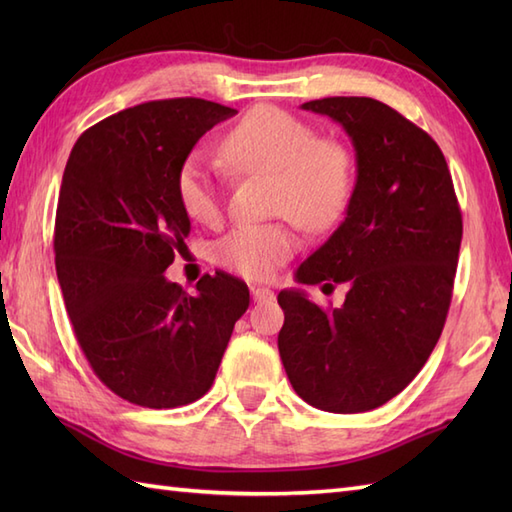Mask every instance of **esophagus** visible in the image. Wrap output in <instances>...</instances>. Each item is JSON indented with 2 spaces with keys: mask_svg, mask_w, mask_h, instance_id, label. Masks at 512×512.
Returning a JSON list of instances; mask_svg holds the SVG:
<instances>
[{
  "mask_svg": "<svg viewBox=\"0 0 512 512\" xmlns=\"http://www.w3.org/2000/svg\"><path fill=\"white\" fill-rule=\"evenodd\" d=\"M250 297H253V301L262 303V301L275 299V292L266 286H250Z\"/></svg>",
  "mask_w": 512,
  "mask_h": 512,
  "instance_id": "34e87169",
  "label": "esophagus"
}]
</instances>
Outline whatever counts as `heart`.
<instances>
[{
  "label": "heart",
  "instance_id": "1",
  "mask_svg": "<svg viewBox=\"0 0 512 512\" xmlns=\"http://www.w3.org/2000/svg\"><path fill=\"white\" fill-rule=\"evenodd\" d=\"M220 151L239 171L275 178L273 211L290 215L310 231L339 222L352 198V160L330 138H317L314 127L279 107L250 110L228 129ZM178 200L191 220L215 224L222 215V189L200 154L182 162L176 180ZM297 250V235L284 222L244 224L217 244L220 264L235 273L264 279Z\"/></svg>",
  "mask_w": 512,
  "mask_h": 512
}]
</instances>
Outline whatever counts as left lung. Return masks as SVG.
Returning a JSON list of instances; mask_svg holds the SVG:
<instances>
[{
	"label": "left lung",
	"instance_id": "8db88e82",
	"mask_svg": "<svg viewBox=\"0 0 512 512\" xmlns=\"http://www.w3.org/2000/svg\"><path fill=\"white\" fill-rule=\"evenodd\" d=\"M301 110L330 116L356 151L345 220L303 262L297 284H345L341 308L281 290L279 356L308 405L361 413L398 396L447 321L462 213L440 147L389 105L330 96Z\"/></svg>",
	"mask_w": 512,
	"mask_h": 512
}]
</instances>
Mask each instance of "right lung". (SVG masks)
Masks as SVG:
<instances>
[{
	"label": "right lung",
	"instance_id": "1",
	"mask_svg": "<svg viewBox=\"0 0 512 512\" xmlns=\"http://www.w3.org/2000/svg\"><path fill=\"white\" fill-rule=\"evenodd\" d=\"M235 114L204 99L129 107L83 132L65 165L54 222L65 310L94 374L134 405L202 398L250 303L226 273L204 275L195 295L165 277L191 233L178 171Z\"/></svg>",
	"mask_w": 512,
	"mask_h": 512
}]
</instances>
